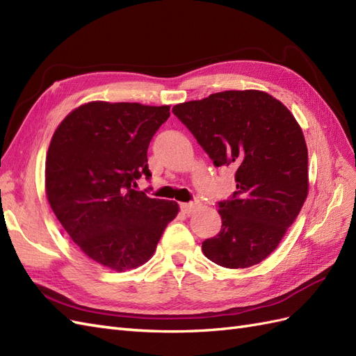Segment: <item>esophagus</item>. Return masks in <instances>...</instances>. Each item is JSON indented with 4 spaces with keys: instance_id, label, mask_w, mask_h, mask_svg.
<instances>
[{
    "instance_id": "esophagus-1",
    "label": "esophagus",
    "mask_w": 356,
    "mask_h": 356,
    "mask_svg": "<svg viewBox=\"0 0 356 356\" xmlns=\"http://www.w3.org/2000/svg\"><path fill=\"white\" fill-rule=\"evenodd\" d=\"M196 207H197V204H193V202H190V204H181V211H182V213H184V214L190 216V214L195 213Z\"/></svg>"
}]
</instances>
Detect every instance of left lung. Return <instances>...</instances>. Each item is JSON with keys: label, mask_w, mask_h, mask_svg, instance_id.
Returning <instances> with one entry per match:
<instances>
[{"label": "left lung", "mask_w": 356, "mask_h": 356, "mask_svg": "<svg viewBox=\"0 0 356 356\" xmlns=\"http://www.w3.org/2000/svg\"><path fill=\"white\" fill-rule=\"evenodd\" d=\"M218 166H236V191L220 202L222 229L202 243L214 264L248 268L280 244L309 195V151L292 112L259 90L222 91L172 109Z\"/></svg>", "instance_id": "left-lung-1"}]
</instances>
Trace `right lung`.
I'll return each instance as SVG.
<instances>
[{"label": "right lung", "mask_w": 356, "mask_h": 356, "mask_svg": "<svg viewBox=\"0 0 356 356\" xmlns=\"http://www.w3.org/2000/svg\"><path fill=\"white\" fill-rule=\"evenodd\" d=\"M170 106L90 102L54 131L44 191L56 218L82 252L113 271L134 270L154 254L175 200L134 190L148 169V145Z\"/></svg>", "instance_id": "right-lung-1"}]
</instances>
